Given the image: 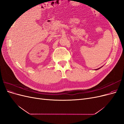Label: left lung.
<instances>
[{"label":"left lung","mask_w":124,"mask_h":124,"mask_svg":"<svg viewBox=\"0 0 124 124\" xmlns=\"http://www.w3.org/2000/svg\"><path fill=\"white\" fill-rule=\"evenodd\" d=\"M98 69H99V68L98 69H95V70H98Z\"/></svg>","instance_id":"obj_1"}]
</instances>
